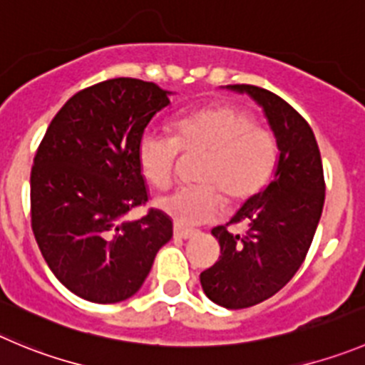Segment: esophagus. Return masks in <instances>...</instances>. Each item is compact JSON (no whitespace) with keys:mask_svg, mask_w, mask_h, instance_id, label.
<instances>
[{"mask_svg":"<svg viewBox=\"0 0 365 365\" xmlns=\"http://www.w3.org/2000/svg\"><path fill=\"white\" fill-rule=\"evenodd\" d=\"M173 237L180 238V240H188V238L195 237V231H192V229L175 227V229H173Z\"/></svg>","mask_w":365,"mask_h":365,"instance_id":"obj_1","label":"esophagus"}]
</instances>
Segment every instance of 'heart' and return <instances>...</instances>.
<instances>
[{
	"label": "heart",
	"mask_w": 365,
	"mask_h": 365,
	"mask_svg": "<svg viewBox=\"0 0 365 365\" xmlns=\"http://www.w3.org/2000/svg\"><path fill=\"white\" fill-rule=\"evenodd\" d=\"M180 150L207 152L199 180L210 185L180 186L158 197L155 207L185 227L220 215L224 197L217 187L232 200L249 199L267 185L277 163L274 134L255 127L249 114L227 106L180 116L173 134L154 125L145 128L138 143V163L145 179L158 188L168 185Z\"/></svg>",
	"instance_id": "heart-1"
}]
</instances>
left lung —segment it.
Returning a JSON list of instances; mask_svg holds the SVG:
<instances>
[{
    "label": "left lung",
    "instance_id": "8db88e82",
    "mask_svg": "<svg viewBox=\"0 0 365 365\" xmlns=\"http://www.w3.org/2000/svg\"><path fill=\"white\" fill-rule=\"evenodd\" d=\"M225 88L262 107L279 150L274 179L229 222H244L245 235H232L225 225L211 231L222 256L200 274V284L213 303L238 310L272 297L299 270L321 220L326 188L321 152L307 120L258 86Z\"/></svg>",
    "mask_w": 365,
    "mask_h": 365
}]
</instances>
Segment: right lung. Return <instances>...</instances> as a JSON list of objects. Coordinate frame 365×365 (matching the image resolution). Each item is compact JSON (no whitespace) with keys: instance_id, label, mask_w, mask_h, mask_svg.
Returning a JSON list of instances; mask_svg holds the SVG:
<instances>
[{"instance_id":"add662e5","label":"right lung","mask_w":365,"mask_h":365,"mask_svg":"<svg viewBox=\"0 0 365 365\" xmlns=\"http://www.w3.org/2000/svg\"><path fill=\"white\" fill-rule=\"evenodd\" d=\"M172 93L138 78H110L73 95L55 114L30 175L32 229L44 262L75 296L120 303L141 289L173 224L147 202L138 143Z\"/></svg>"}]
</instances>
